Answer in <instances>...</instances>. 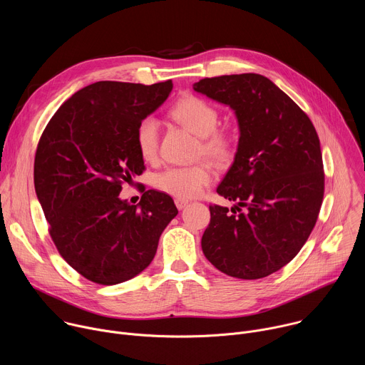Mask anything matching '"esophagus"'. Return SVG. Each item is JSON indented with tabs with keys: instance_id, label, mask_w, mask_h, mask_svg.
<instances>
[{
	"instance_id": "obj_1",
	"label": "esophagus",
	"mask_w": 365,
	"mask_h": 365,
	"mask_svg": "<svg viewBox=\"0 0 365 365\" xmlns=\"http://www.w3.org/2000/svg\"><path fill=\"white\" fill-rule=\"evenodd\" d=\"M175 203H176V207H178L179 210H182V209H185V207H186V205H187V200H183V199H176V200H175Z\"/></svg>"
}]
</instances>
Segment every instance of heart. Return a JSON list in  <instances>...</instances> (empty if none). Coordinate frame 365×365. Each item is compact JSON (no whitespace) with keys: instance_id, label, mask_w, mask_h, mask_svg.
Wrapping results in <instances>:
<instances>
[{"instance_id":"b5f03b06","label":"heart","mask_w":365,"mask_h":365,"mask_svg":"<svg viewBox=\"0 0 365 365\" xmlns=\"http://www.w3.org/2000/svg\"><path fill=\"white\" fill-rule=\"evenodd\" d=\"M170 117L200 138L197 156H205L217 166L227 165L233 159L235 138L230 132L217 129L219 111L209 101L196 96H185L172 107ZM135 140L140 156L146 162L156 160L160 140L158 118L153 115L143 117L136 126ZM212 170L205 163L185 168L172 166L156 173L153 185L160 192L178 199H192L212 182Z\"/></svg>"}]
</instances>
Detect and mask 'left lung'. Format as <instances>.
Returning a JSON list of instances; mask_svg holds the SVG:
<instances>
[{"label": "left lung", "instance_id": "8db88e82", "mask_svg": "<svg viewBox=\"0 0 365 365\" xmlns=\"http://www.w3.org/2000/svg\"><path fill=\"white\" fill-rule=\"evenodd\" d=\"M193 90L229 106L237 118L235 160L216 192L236 202L209 206L202 251L220 272L265 278L301 251L324 197L319 139L309 117L269 78H202Z\"/></svg>", "mask_w": 365, "mask_h": 365}]
</instances>
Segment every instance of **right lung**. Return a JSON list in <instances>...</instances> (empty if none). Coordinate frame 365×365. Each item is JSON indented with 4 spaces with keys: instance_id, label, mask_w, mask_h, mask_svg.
<instances>
[{
    "instance_id": "1",
    "label": "right lung",
    "mask_w": 365,
    "mask_h": 365,
    "mask_svg": "<svg viewBox=\"0 0 365 365\" xmlns=\"http://www.w3.org/2000/svg\"><path fill=\"white\" fill-rule=\"evenodd\" d=\"M172 88V80L93 83L56 111L40 138L34 186L50 236L64 261L91 282L115 285L139 275L178 215L166 193L146 190L139 205L118 196L121 185L145 170L136 126Z\"/></svg>"
}]
</instances>
